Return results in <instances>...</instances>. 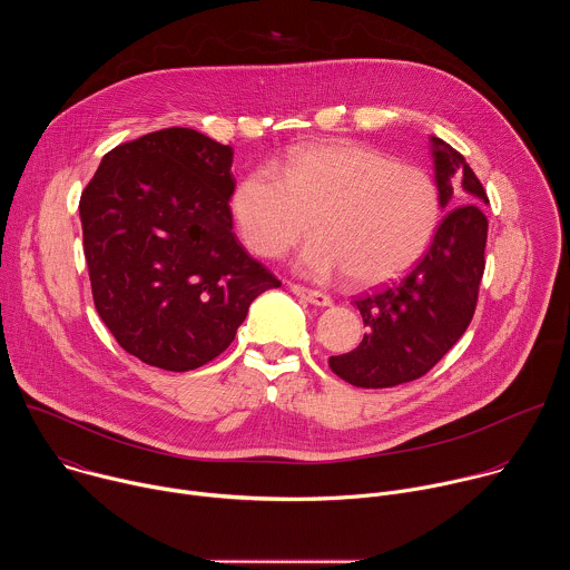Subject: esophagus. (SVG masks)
I'll use <instances>...</instances> for the list:
<instances>
[{
	"instance_id": "1",
	"label": "esophagus",
	"mask_w": 570,
	"mask_h": 570,
	"mask_svg": "<svg viewBox=\"0 0 570 570\" xmlns=\"http://www.w3.org/2000/svg\"><path fill=\"white\" fill-rule=\"evenodd\" d=\"M291 293H295L297 297L315 304V306H330L332 304V297L327 293H320V291H313V288H306V286H299V284H288Z\"/></svg>"
}]
</instances>
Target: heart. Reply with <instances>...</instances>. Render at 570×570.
Masks as SVG:
<instances>
[{
  "label": "heart",
  "mask_w": 570,
  "mask_h": 570,
  "mask_svg": "<svg viewBox=\"0 0 570 570\" xmlns=\"http://www.w3.org/2000/svg\"><path fill=\"white\" fill-rule=\"evenodd\" d=\"M238 236L266 259L284 255L308 232L297 257L311 277L347 273L379 284L413 266L435 234L440 198L433 178L379 148L324 139L291 146L240 178L229 198Z\"/></svg>",
  "instance_id": "1"
}]
</instances>
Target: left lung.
<instances>
[{"label": "left lung", "instance_id": "1", "mask_svg": "<svg viewBox=\"0 0 570 570\" xmlns=\"http://www.w3.org/2000/svg\"><path fill=\"white\" fill-rule=\"evenodd\" d=\"M435 187L442 209L462 202L435 229L415 268L358 297L367 334L330 367L356 387H392L424 376L466 332L484 271L487 194L466 159L440 137H431ZM463 191L456 194V185Z\"/></svg>", "mask_w": 570, "mask_h": 570}]
</instances>
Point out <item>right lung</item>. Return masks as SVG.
<instances>
[{
  "label": "right lung",
  "mask_w": 570,
  "mask_h": 570,
  "mask_svg": "<svg viewBox=\"0 0 570 570\" xmlns=\"http://www.w3.org/2000/svg\"><path fill=\"white\" fill-rule=\"evenodd\" d=\"M232 146L165 128L104 155L80 196L95 306L141 363L196 370L282 282L232 232Z\"/></svg>",
  "instance_id": "add662e5"
}]
</instances>
